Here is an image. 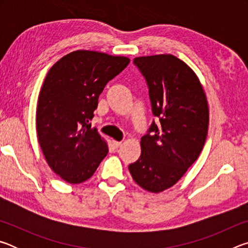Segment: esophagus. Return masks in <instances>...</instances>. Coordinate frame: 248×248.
I'll list each match as a JSON object with an SVG mask.
<instances>
[{
    "mask_svg": "<svg viewBox=\"0 0 248 248\" xmlns=\"http://www.w3.org/2000/svg\"><path fill=\"white\" fill-rule=\"evenodd\" d=\"M123 144V142H119V141H112V145H114L115 149H118Z\"/></svg>",
    "mask_w": 248,
    "mask_h": 248,
    "instance_id": "obj_1",
    "label": "esophagus"
}]
</instances>
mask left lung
<instances>
[{"instance_id": "8db88e82", "label": "left lung", "mask_w": 248, "mask_h": 248, "mask_svg": "<svg viewBox=\"0 0 248 248\" xmlns=\"http://www.w3.org/2000/svg\"><path fill=\"white\" fill-rule=\"evenodd\" d=\"M149 87L151 124L141 138V155L129 165L132 178L151 192H161L178 182L197 161L208 133L209 108L198 77L171 54L133 60Z\"/></svg>"}]
</instances>
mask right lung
<instances>
[{"mask_svg":"<svg viewBox=\"0 0 248 248\" xmlns=\"http://www.w3.org/2000/svg\"><path fill=\"white\" fill-rule=\"evenodd\" d=\"M129 62L125 57L78 50L49 70L37 105V137L46 161L65 182L91 178L107 155L106 141L90 120L106 84Z\"/></svg>","mask_w":248,"mask_h":248,"instance_id":"obj_1","label":"right lung"}]
</instances>
